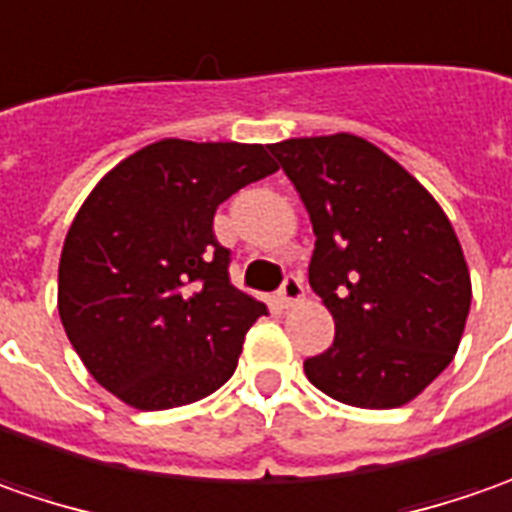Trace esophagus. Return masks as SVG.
Instances as JSON below:
<instances>
[{
  "mask_svg": "<svg viewBox=\"0 0 512 512\" xmlns=\"http://www.w3.org/2000/svg\"><path fill=\"white\" fill-rule=\"evenodd\" d=\"M300 300H303V280L297 274H286L283 286L277 289V306L280 309H291Z\"/></svg>",
  "mask_w": 512,
  "mask_h": 512,
  "instance_id": "1",
  "label": "esophagus"
}]
</instances>
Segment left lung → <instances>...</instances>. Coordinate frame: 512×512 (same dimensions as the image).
<instances>
[{
  "label": "left lung",
  "mask_w": 512,
  "mask_h": 512,
  "mask_svg": "<svg viewBox=\"0 0 512 512\" xmlns=\"http://www.w3.org/2000/svg\"><path fill=\"white\" fill-rule=\"evenodd\" d=\"M314 226L309 283L334 317V343L306 377L354 408H399L453 360L470 274L431 192L357 135L269 147Z\"/></svg>",
  "instance_id": "obj_1"
}]
</instances>
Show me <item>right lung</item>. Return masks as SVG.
Returning a JSON list of instances; mask_svg holds the SVG:
<instances>
[{"instance_id": "1", "label": "right lung", "mask_w": 512, "mask_h": 512, "mask_svg": "<svg viewBox=\"0 0 512 512\" xmlns=\"http://www.w3.org/2000/svg\"><path fill=\"white\" fill-rule=\"evenodd\" d=\"M277 172L263 144L167 138L107 172L64 238L59 317L87 371L138 411H167L235 374L263 303L229 280L215 209Z\"/></svg>"}]
</instances>
